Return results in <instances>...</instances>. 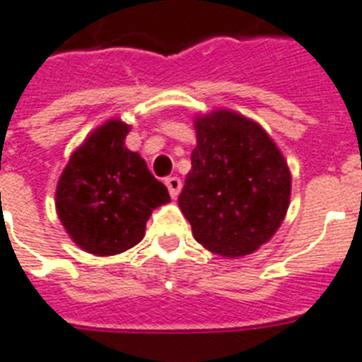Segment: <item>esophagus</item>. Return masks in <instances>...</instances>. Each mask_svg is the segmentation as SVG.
Segmentation results:
<instances>
[{"label": "esophagus", "instance_id": "esophagus-1", "mask_svg": "<svg viewBox=\"0 0 362 362\" xmlns=\"http://www.w3.org/2000/svg\"><path fill=\"white\" fill-rule=\"evenodd\" d=\"M165 186H167V189H169L170 197L176 199L182 189V180L178 178V176H169V178H165Z\"/></svg>", "mask_w": 362, "mask_h": 362}]
</instances>
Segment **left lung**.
<instances>
[{"label":"left lung","mask_w":362,"mask_h":362,"mask_svg":"<svg viewBox=\"0 0 362 362\" xmlns=\"http://www.w3.org/2000/svg\"><path fill=\"white\" fill-rule=\"evenodd\" d=\"M192 152L178 204L193 237L226 257L252 253L281 226L291 175L261 125L231 110L195 120Z\"/></svg>","instance_id":"1"}]
</instances>
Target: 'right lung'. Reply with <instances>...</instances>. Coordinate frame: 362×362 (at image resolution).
I'll return each mask as SVG.
<instances>
[{
    "label": "right lung",
    "instance_id": "add662e5",
    "mask_svg": "<svg viewBox=\"0 0 362 362\" xmlns=\"http://www.w3.org/2000/svg\"><path fill=\"white\" fill-rule=\"evenodd\" d=\"M129 125L109 120L71 156L59 176L56 210L69 237L90 253L115 255L142 240L152 210L169 203L146 161L125 148Z\"/></svg>",
    "mask_w": 362,
    "mask_h": 362
}]
</instances>
